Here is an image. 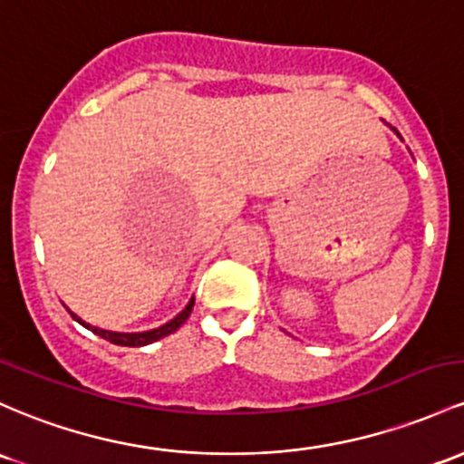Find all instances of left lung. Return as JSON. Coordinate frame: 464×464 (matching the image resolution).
<instances>
[{
	"mask_svg": "<svg viewBox=\"0 0 464 464\" xmlns=\"http://www.w3.org/2000/svg\"><path fill=\"white\" fill-rule=\"evenodd\" d=\"M392 130H394V127H392ZM396 131V130H394ZM396 136H399V139H401V134H399V131H396Z\"/></svg>",
	"mask_w": 464,
	"mask_h": 464,
	"instance_id": "1",
	"label": "left lung"
}]
</instances>
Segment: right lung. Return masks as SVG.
Wrapping results in <instances>:
<instances>
[{"instance_id": "obj_1", "label": "right lung", "mask_w": 464, "mask_h": 464, "mask_svg": "<svg viewBox=\"0 0 464 464\" xmlns=\"http://www.w3.org/2000/svg\"><path fill=\"white\" fill-rule=\"evenodd\" d=\"M193 304H196V299L191 297L189 304H187V306L182 308L174 319H169V322H167V324L158 325V328L142 330V333H114V330L96 328V325L83 322V319H81L79 314H74L70 308H68V313L72 314L74 322H79L81 325H85V328L92 330V333H94V334H99V337L111 341V343H114V345H127V348H140V345H150V343H154V341H158V339L167 337V334L176 333V330L180 328V325L185 324L187 319H189V314H191V310H193Z\"/></svg>"}]
</instances>
